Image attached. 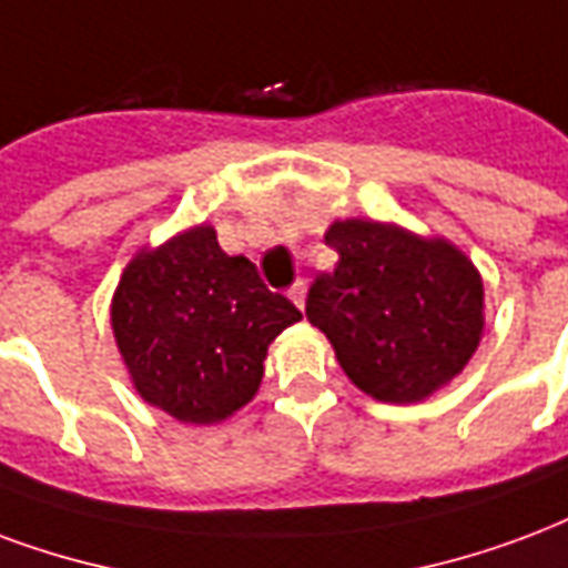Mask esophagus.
<instances>
[{
	"label": "esophagus",
	"mask_w": 568,
	"mask_h": 568,
	"mask_svg": "<svg viewBox=\"0 0 568 568\" xmlns=\"http://www.w3.org/2000/svg\"><path fill=\"white\" fill-rule=\"evenodd\" d=\"M304 292H306L304 280H295V283H292V288H288V297L295 301V306H304Z\"/></svg>",
	"instance_id": "1"
}]
</instances>
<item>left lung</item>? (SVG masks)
Segmentation results:
<instances>
[{
    "label": "left lung",
    "mask_w": 568,
    "mask_h": 568,
    "mask_svg": "<svg viewBox=\"0 0 568 568\" xmlns=\"http://www.w3.org/2000/svg\"><path fill=\"white\" fill-rule=\"evenodd\" d=\"M334 273L306 292V318L339 367L385 403H415L455 379L481 339V276L452 243L382 222H334Z\"/></svg>",
    "instance_id": "1"
}]
</instances>
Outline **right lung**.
Returning a JSON list of instances; mask_svg holds the SVG:
<instances>
[{
    "instance_id": "right-lung-1",
    "label": "right lung",
    "mask_w": 568,
    "mask_h": 568,
    "mask_svg": "<svg viewBox=\"0 0 568 568\" xmlns=\"http://www.w3.org/2000/svg\"><path fill=\"white\" fill-rule=\"evenodd\" d=\"M301 318L258 267L199 225L141 252L116 285L113 337L134 388L178 422L213 424L252 400L276 334Z\"/></svg>"
}]
</instances>
